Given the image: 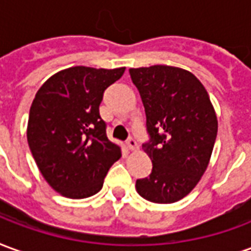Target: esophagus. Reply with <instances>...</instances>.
<instances>
[{
	"label": "esophagus",
	"mask_w": 251,
	"mask_h": 251,
	"mask_svg": "<svg viewBox=\"0 0 251 251\" xmlns=\"http://www.w3.org/2000/svg\"><path fill=\"white\" fill-rule=\"evenodd\" d=\"M126 145H127V148H129L130 151H137V149H138V144H137V141L133 137H130V138L126 141Z\"/></svg>",
	"instance_id": "obj_1"
}]
</instances>
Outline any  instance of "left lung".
<instances>
[{"label":"left lung","instance_id":"left-lung-1","mask_svg":"<svg viewBox=\"0 0 251 251\" xmlns=\"http://www.w3.org/2000/svg\"><path fill=\"white\" fill-rule=\"evenodd\" d=\"M141 95L149 141L142 145L153 168L136 181L144 199L167 204L183 199L210 163L218 120L208 93L194 74L171 66L130 68Z\"/></svg>","mask_w":251,"mask_h":251}]
</instances>
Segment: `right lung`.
Instances as JSON below:
<instances>
[{"mask_svg":"<svg viewBox=\"0 0 251 251\" xmlns=\"http://www.w3.org/2000/svg\"><path fill=\"white\" fill-rule=\"evenodd\" d=\"M125 67L76 66L52 75L36 93L26 138L43 177L56 192L83 199L100 191L121 148L106 136L99 104Z\"/></svg>","mask_w":251,"mask_h":251,"instance_id":"1","label":"right lung"}]
</instances>
